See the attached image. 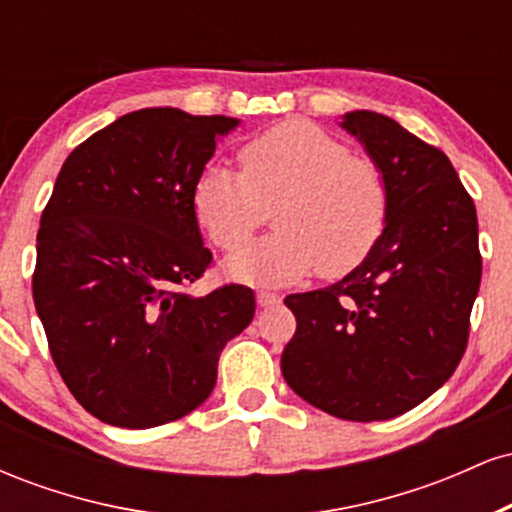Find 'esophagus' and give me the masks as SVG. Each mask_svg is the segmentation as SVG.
<instances>
[{
  "mask_svg": "<svg viewBox=\"0 0 512 512\" xmlns=\"http://www.w3.org/2000/svg\"><path fill=\"white\" fill-rule=\"evenodd\" d=\"M276 303H281L279 293L257 291V305H260V308H269V305H276Z\"/></svg>",
  "mask_w": 512,
  "mask_h": 512,
  "instance_id": "34e87169",
  "label": "esophagus"
}]
</instances>
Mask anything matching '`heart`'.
Returning a JSON list of instances; mask_svg holds the SVG:
<instances>
[{"label": "heart", "mask_w": 512, "mask_h": 512, "mask_svg": "<svg viewBox=\"0 0 512 512\" xmlns=\"http://www.w3.org/2000/svg\"><path fill=\"white\" fill-rule=\"evenodd\" d=\"M216 248H243L274 209V236L240 250L228 272L252 284H291L313 269L344 276L385 231L390 187L383 168L305 120H284L238 149V173L209 166L192 195Z\"/></svg>", "instance_id": "b5f03b06"}]
</instances>
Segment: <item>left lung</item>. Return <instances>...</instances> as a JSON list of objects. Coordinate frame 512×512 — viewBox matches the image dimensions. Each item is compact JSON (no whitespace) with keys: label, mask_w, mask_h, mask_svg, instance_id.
<instances>
[{"label":"left lung","mask_w":512,"mask_h":512,"mask_svg":"<svg viewBox=\"0 0 512 512\" xmlns=\"http://www.w3.org/2000/svg\"><path fill=\"white\" fill-rule=\"evenodd\" d=\"M342 127L383 168L390 214L375 248L342 281L284 298L296 334L281 373L298 397L346 421L414 409L460 366L481 284L477 207L450 158L356 110Z\"/></svg>","instance_id":"obj_1"}]
</instances>
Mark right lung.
Here are the masks:
<instances>
[{
  "label": "right lung",
  "instance_id": "add662e5",
  "mask_svg": "<svg viewBox=\"0 0 512 512\" xmlns=\"http://www.w3.org/2000/svg\"><path fill=\"white\" fill-rule=\"evenodd\" d=\"M236 117L144 108L67 156L40 216L33 301L52 361L88 414L120 428L182 419L211 395L255 293L195 298L211 267L192 195Z\"/></svg>",
  "mask_w": 512,
  "mask_h": 512
}]
</instances>
